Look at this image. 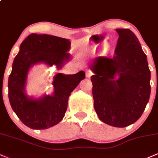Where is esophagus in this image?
Instances as JSON below:
<instances>
[{"instance_id":"esophagus-1","label":"esophagus","mask_w":158,"mask_h":158,"mask_svg":"<svg viewBox=\"0 0 158 158\" xmlns=\"http://www.w3.org/2000/svg\"><path fill=\"white\" fill-rule=\"evenodd\" d=\"M92 75H93V73H92V72L90 71V70H86V77L89 78V77H91Z\"/></svg>"}]
</instances>
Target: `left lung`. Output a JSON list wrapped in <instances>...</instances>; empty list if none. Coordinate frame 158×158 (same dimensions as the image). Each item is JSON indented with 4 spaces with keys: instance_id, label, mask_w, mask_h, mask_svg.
I'll use <instances>...</instances> for the list:
<instances>
[{
    "instance_id": "1",
    "label": "left lung",
    "mask_w": 158,
    "mask_h": 158,
    "mask_svg": "<svg viewBox=\"0 0 158 158\" xmlns=\"http://www.w3.org/2000/svg\"><path fill=\"white\" fill-rule=\"evenodd\" d=\"M119 35L112 59L97 57L90 68L94 109L103 123L118 128L133 124L141 117L151 93L147 57L137 36L128 29Z\"/></svg>"
}]
</instances>
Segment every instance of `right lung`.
I'll list each match as a JSON object with an SVG mask.
<instances>
[{
    "label": "right lung",
    "instance_id": "right-lung-1",
    "mask_svg": "<svg viewBox=\"0 0 158 158\" xmlns=\"http://www.w3.org/2000/svg\"><path fill=\"white\" fill-rule=\"evenodd\" d=\"M70 40L57 36L32 33L20 45L8 81L9 100L12 110L25 126L32 129H47L62 120L68 98L85 79L83 70L73 75L59 73L53 77L51 95L29 97L26 87L30 68L38 64L56 66L61 70L70 61Z\"/></svg>",
    "mask_w": 158,
    "mask_h": 158
}]
</instances>
